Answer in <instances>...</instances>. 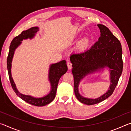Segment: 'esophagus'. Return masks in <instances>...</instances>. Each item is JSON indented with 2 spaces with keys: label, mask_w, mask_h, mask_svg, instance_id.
<instances>
[{
  "label": "esophagus",
  "mask_w": 131,
  "mask_h": 131,
  "mask_svg": "<svg viewBox=\"0 0 131 131\" xmlns=\"http://www.w3.org/2000/svg\"><path fill=\"white\" fill-rule=\"evenodd\" d=\"M67 65H68V69H71L72 68V64L70 62H68L67 63Z\"/></svg>",
  "instance_id": "esophagus-1"
}]
</instances>
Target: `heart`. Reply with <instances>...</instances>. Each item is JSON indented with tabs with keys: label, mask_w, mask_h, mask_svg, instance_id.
<instances>
[{
	"label": "heart",
	"mask_w": 131,
	"mask_h": 131,
	"mask_svg": "<svg viewBox=\"0 0 131 131\" xmlns=\"http://www.w3.org/2000/svg\"><path fill=\"white\" fill-rule=\"evenodd\" d=\"M91 41V38L88 36H84L80 40L77 42L76 47H75L74 49L77 51L81 52L85 50L89 47Z\"/></svg>",
	"instance_id": "obj_1"
}]
</instances>
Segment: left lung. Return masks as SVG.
Instances as JSON below:
<instances>
[{
    "mask_svg": "<svg viewBox=\"0 0 131 131\" xmlns=\"http://www.w3.org/2000/svg\"><path fill=\"white\" fill-rule=\"evenodd\" d=\"M101 36L98 40L90 49L79 54H73L70 57L72 63V72L74 77V94L82 103L92 105L105 100L113 94L120 77L123 68L122 47L120 42L102 24H97ZM107 69L110 71L111 84L105 94L97 99H88L79 94L78 86L86 76Z\"/></svg>",
    "mask_w": 131,
    "mask_h": 131,
    "instance_id": "obj_1",
    "label": "left lung"
}]
</instances>
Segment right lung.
Returning <instances> with one entry per match:
<instances>
[{
    "mask_svg": "<svg viewBox=\"0 0 131 131\" xmlns=\"http://www.w3.org/2000/svg\"><path fill=\"white\" fill-rule=\"evenodd\" d=\"M39 30V28L37 26L32 27L27 30L23 31L20 35L13 39L10 46L9 52L7 59V67L10 83L15 94L21 99L30 105L36 106H44L51 102L55 98L59 79L68 70L66 61L62 60L59 62L52 63L50 65L48 76V81H50L51 85L50 91L48 94L44 95L43 97H36L30 95L21 94L17 90L12 75V61L15 50L21 45L23 40L28 39H32L34 38Z\"/></svg>",
    "mask_w": 131,
    "mask_h": 131,
    "instance_id": "obj_1",
    "label": "right lung"
}]
</instances>
